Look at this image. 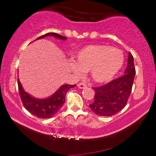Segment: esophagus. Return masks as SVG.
<instances>
[{"instance_id": "1", "label": "esophagus", "mask_w": 156, "mask_h": 156, "mask_svg": "<svg viewBox=\"0 0 156 156\" xmlns=\"http://www.w3.org/2000/svg\"><path fill=\"white\" fill-rule=\"evenodd\" d=\"M77 86H78V87L80 89H84V88H85V87H87V85H86V84H85V83L80 82V83H79V84H77Z\"/></svg>"}]
</instances>
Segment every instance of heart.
Returning <instances> with one entry per match:
<instances>
[{
	"instance_id": "obj_1",
	"label": "heart",
	"mask_w": 156,
	"mask_h": 156,
	"mask_svg": "<svg viewBox=\"0 0 156 156\" xmlns=\"http://www.w3.org/2000/svg\"><path fill=\"white\" fill-rule=\"evenodd\" d=\"M71 69L77 75L89 72L96 82L110 81L122 67L123 55L118 49L101 44L85 46L74 57Z\"/></svg>"
}]
</instances>
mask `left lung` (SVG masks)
<instances>
[{"mask_svg": "<svg viewBox=\"0 0 156 156\" xmlns=\"http://www.w3.org/2000/svg\"><path fill=\"white\" fill-rule=\"evenodd\" d=\"M136 68L133 57L129 52L124 74L102 86L93 87L94 101L89 107L98 116H112L123 109L131 93Z\"/></svg>", "mask_w": 156, "mask_h": 156, "instance_id": "8db88e82", "label": "left lung"}]
</instances>
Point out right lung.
<instances>
[{
    "label": "right lung",
    "instance_id": "add662e5",
    "mask_svg": "<svg viewBox=\"0 0 156 156\" xmlns=\"http://www.w3.org/2000/svg\"><path fill=\"white\" fill-rule=\"evenodd\" d=\"M52 35L59 38L60 40H66L67 38L62 35L55 33H49L45 35L40 36L37 38L41 39L46 36ZM18 91L20 94L21 101L23 106L28 112L34 116L40 119H49L52 117L60 109L62 106L65 101V96L67 91L69 89L74 88L76 84H65L62 85L60 88L54 94L52 97L45 99H37L32 97L28 94H27L23 90L20 81L18 79Z\"/></svg>",
    "mask_w": 156,
    "mask_h": 156
}]
</instances>
